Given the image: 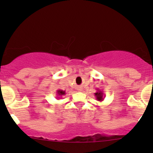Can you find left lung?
<instances>
[{"instance_id": "left-lung-1", "label": "left lung", "mask_w": 153, "mask_h": 153, "mask_svg": "<svg viewBox=\"0 0 153 153\" xmlns=\"http://www.w3.org/2000/svg\"><path fill=\"white\" fill-rule=\"evenodd\" d=\"M95 96H96V99L99 101H103V99H104V96H103V93L101 91H100L99 89H97V92L95 93Z\"/></svg>"}]
</instances>
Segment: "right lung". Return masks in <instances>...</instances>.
Here are the masks:
<instances>
[{"instance_id": "add662e5", "label": "right lung", "mask_w": 153, "mask_h": 153, "mask_svg": "<svg viewBox=\"0 0 153 153\" xmlns=\"http://www.w3.org/2000/svg\"><path fill=\"white\" fill-rule=\"evenodd\" d=\"M65 91H62V90H57V99H60V97H62V96H65Z\"/></svg>"}]
</instances>
